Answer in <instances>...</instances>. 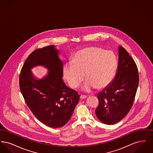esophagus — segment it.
Listing matches in <instances>:
<instances>
[{
	"label": "esophagus",
	"mask_w": 153,
	"mask_h": 153,
	"mask_svg": "<svg viewBox=\"0 0 153 153\" xmlns=\"http://www.w3.org/2000/svg\"><path fill=\"white\" fill-rule=\"evenodd\" d=\"M87 98V96H84V95H81L80 96V99H86Z\"/></svg>",
	"instance_id": "esophagus-1"
}]
</instances>
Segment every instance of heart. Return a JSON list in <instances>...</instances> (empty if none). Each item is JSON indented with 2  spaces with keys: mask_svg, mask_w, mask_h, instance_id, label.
Here are the masks:
<instances>
[{
  "mask_svg": "<svg viewBox=\"0 0 153 153\" xmlns=\"http://www.w3.org/2000/svg\"><path fill=\"white\" fill-rule=\"evenodd\" d=\"M116 54L99 46H89L76 51L72 61L63 66L64 78L71 87L77 88L85 77L87 81L82 87L84 92L95 88L102 90L108 87L114 80L117 69Z\"/></svg>",
  "mask_w": 153,
  "mask_h": 153,
  "instance_id": "b5f03b06",
  "label": "heart"
}]
</instances>
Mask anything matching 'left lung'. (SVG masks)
I'll return each instance as SVG.
<instances>
[{
	"instance_id": "obj_1",
	"label": "left lung",
	"mask_w": 153,
	"mask_h": 153,
	"mask_svg": "<svg viewBox=\"0 0 153 153\" xmlns=\"http://www.w3.org/2000/svg\"><path fill=\"white\" fill-rule=\"evenodd\" d=\"M138 70L133 58L123 46L119 49V64L116 77L109 86L97 95L96 117L103 123L113 124L128 113L139 84Z\"/></svg>"
}]
</instances>
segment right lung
I'll use <instances>...</instances> for the list:
<instances>
[{"mask_svg":"<svg viewBox=\"0 0 153 153\" xmlns=\"http://www.w3.org/2000/svg\"><path fill=\"white\" fill-rule=\"evenodd\" d=\"M54 45L33 51L19 74V88L24 100L38 120L52 128L64 126L71 119L79 101L78 93L66 86L62 80L63 62ZM45 65L50 72L42 80L32 78L30 69Z\"/></svg>","mask_w":153,"mask_h":153,"instance_id":"1","label":"right lung"}]
</instances>
